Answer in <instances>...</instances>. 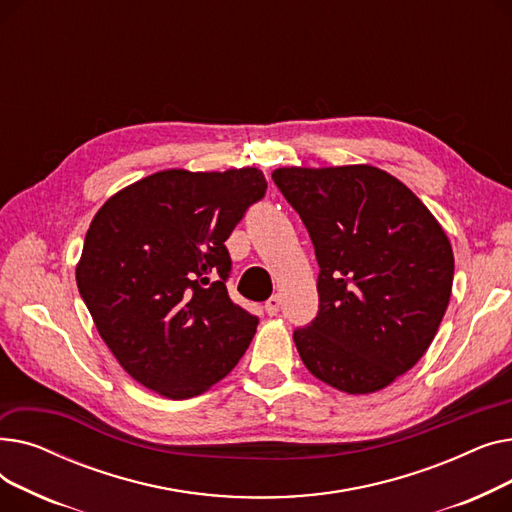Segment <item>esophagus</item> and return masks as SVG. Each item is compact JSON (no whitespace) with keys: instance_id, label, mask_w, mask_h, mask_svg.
<instances>
[{"instance_id":"1","label":"esophagus","mask_w":512,"mask_h":512,"mask_svg":"<svg viewBox=\"0 0 512 512\" xmlns=\"http://www.w3.org/2000/svg\"><path fill=\"white\" fill-rule=\"evenodd\" d=\"M280 305H282V299L278 297V294H274V297H270L265 301V313L267 315H278L280 313Z\"/></svg>"}]
</instances>
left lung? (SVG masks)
I'll return each mask as SVG.
<instances>
[{
    "mask_svg": "<svg viewBox=\"0 0 512 512\" xmlns=\"http://www.w3.org/2000/svg\"><path fill=\"white\" fill-rule=\"evenodd\" d=\"M272 178L301 215L319 265V311L292 334L305 367L348 394L386 388L440 328L454 276L448 236L380 168H278Z\"/></svg>",
    "mask_w": 512,
    "mask_h": 512,
    "instance_id": "8db88e82",
    "label": "left lung"
}]
</instances>
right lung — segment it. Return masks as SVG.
Returning a JSON list of instances; mask_svg holds the SVG:
<instances>
[{"mask_svg": "<svg viewBox=\"0 0 512 512\" xmlns=\"http://www.w3.org/2000/svg\"><path fill=\"white\" fill-rule=\"evenodd\" d=\"M265 188L257 168L164 170L95 213L78 292L124 371L159 396L209 390L249 348L259 319L228 297L224 242Z\"/></svg>", "mask_w": 512, "mask_h": 512, "instance_id": "right-lung-1", "label": "right lung"}]
</instances>
